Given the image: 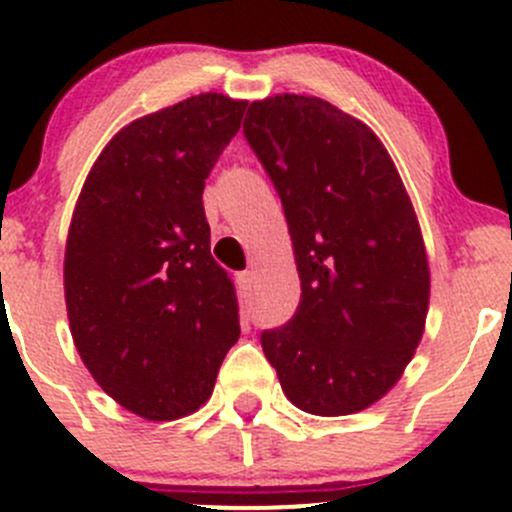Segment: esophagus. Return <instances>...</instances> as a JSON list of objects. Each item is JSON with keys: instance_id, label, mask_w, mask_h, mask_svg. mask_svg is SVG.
<instances>
[{"instance_id": "obj_1", "label": "esophagus", "mask_w": 512, "mask_h": 512, "mask_svg": "<svg viewBox=\"0 0 512 512\" xmlns=\"http://www.w3.org/2000/svg\"><path fill=\"white\" fill-rule=\"evenodd\" d=\"M237 289H240L242 297H247V294H250V289H252V272H240V275H237Z\"/></svg>"}]
</instances>
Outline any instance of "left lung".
Listing matches in <instances>:
<instances>
[{
	"label": "left lung",
	"instance_id": "8db88e82",
	"mask_svg": "<svg viewBox=\"0 0 512 512\" xmlns=\"http://www.w3.org/2000/svg\"><path fill=\"white\" fill-rule=\"evenodd\" d=\"M245 136L282 198L302 297L262 332L282 391L314 416L384 399L426 329L431 272L394 160L359 118L317 96L252 101Z\"/></svg>",
	"mask_w": 512,
	"mask_h": 512
}]
</instances>
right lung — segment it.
<instances>
[{"instance_id":"obj_1","label":"right lung","mask_w":512,"mask_h":512,"mask_svg":"<svg viewBox=\"0 0 512 512\" xmlns=\"http://www.w3.org/2000/svg\"><path fill=\"white\" fill-rule=\"evenodd\" d=\"M245 106L208 91L123 126L71 215L64 297L76 352L146 421L198 411L240 339L235 285L210 255L203 188Z\"/></svg>"}]
</instances>
